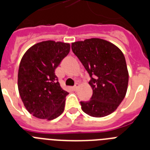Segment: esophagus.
<instances>
[{
  "instance_id": "34e87169",
  "label": "esophagus",
  "mask_w": 150,
  "mask_h": 150,
  "mask_svg": "<svg viewBox=\"0 0 150 150\" xmlns=\"http://www.w3.org/2000/svg\"><path fill=\"white\" fill-rule=\"evenodd\" d=\"M79 83H76V84H75V86H74V88H74V91H76V90L78 89V87H79Z\"/></svg>"
}]
</instances>
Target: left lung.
<instances>
[{
    "label": "left lung",
    "mask_w": 150,
    "mask_h": 150,
    "mask_svg": "<svg viewBox=\"0 0 150 150\" xmlns=\"http://www.w3.org/2000/svg\"><path fill=\"white\" fill-rule=\"evenodd\" d=\"M71 49L88 72L93 90L89 100L80 101L83 112L93 117L114 112L125 96L128 83L126 62L121 50L98 38L73 43Z\"/></svg>",
    "instance_id": "8db88e82"
}]
</instances>
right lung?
I'll return each mask as SVG.
<instances>
[{
  "label": "right lung",
  "mask_w": 150,
  "mask_h": 150,
  "mask_svg": "<svg viewBox=\"0 0 150 150\" xmlns=\"http://www.w3.org/2000/svg\"><path fill=\"white\" fill-rule=\"evenodd\" d=\"M70 48L69 43L43 41L31 46L22 57L18 91L27 110L35 117L52 120L63 112L68 92L61 87L55 70Z\"/></svg>",
  "instance_id": "obj_1"
}]
</instances>
